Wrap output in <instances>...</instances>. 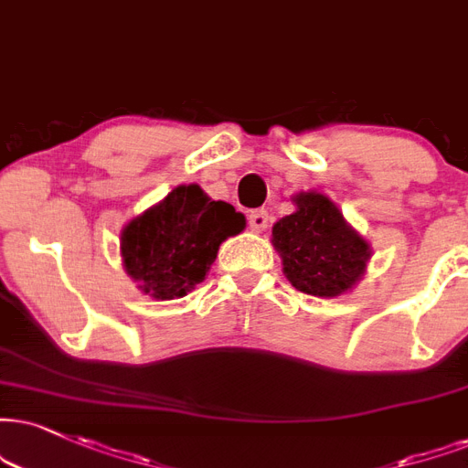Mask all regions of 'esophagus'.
Listing matches in <instances>:
<instances>
[{
  "label": "esophagus",
  "mask_w": 468,
  "mask_h": 468,
  "mask_svg": "<svg viewBox=\"0 0 468 468\" xmlns=\"http://www.w3.org/2000/svg\"><path fill=\"white\" fill-rule=\"evenodd\" d=\"M269 225V212L267 210H253L250 215V228L251 232H264Z\"/></svg>",
  "instance_id": "esophagus-1"
}]
</instances>
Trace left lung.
Returning <instances> with one entry per match:
<instances>
[{"mask_svg":"<svg viewBox=\"0 0 468 468\" xmlns=\"http://www.w3.org/2000/svg\"><path fill=\"white\" fill-rule=\"evenodd\" d=\"M297 210L273 225V247L297 291L338 297L365 275L371 247L325 195L299 193Z\"/></svg>","mask_w":468,"mask_h":468,"instance_id":"obj_1","label":"left lung"}]
</instances>
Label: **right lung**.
<instances>
[{
	"mask_svg": "<svg viewBox=\"0 0 468 468\" xmlns=\"http://www.w3.org/2000/svg\"><path fill=\"white\" fill-rule=\"evenodd\" d=\"M243 229L245 217L232 204L212 201L197 184H182L125 225L123 267L145 295L180 299L204 282L218 245Z\"/></svg>",
	"mask_w": 468,
	"mask_h": 468,
	"instance_id": "obj_1",
	"label": "right lung"
}]
</instances>
